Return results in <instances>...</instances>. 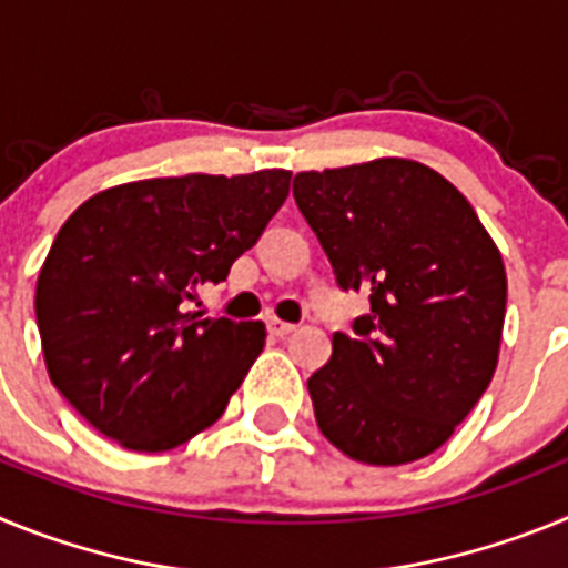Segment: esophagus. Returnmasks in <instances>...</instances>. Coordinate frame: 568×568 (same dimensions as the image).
I'll return each mask as SVG.
<instances>
[{
  "mask_svg": "<svg viewBox=\"0 0 568 568\" xmlns=\"http://www.w3.org/2000/svg\"><path fill=\"white\" fill-rule=\"evenodd\" d=\"M267 329L273 335H278V338H284V335L295 333V324H290V321H281V318H267Z\"/></svg>",
  "mask_w": 568,
  "mask_h": 568,
  "instance_id": "esophagus-1",
  "label": "esophagus"
}]
</instances>
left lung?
Returning <instances> with one entry per match:
<instances>
[{
	"label": "left lung",
	"mask_w": 568,
	"mask_h": 568,
	"mask_svg": "<svg viewBox=\"0 0 568 568\" xmlns=\"http://www.w3.org/2000/svg\"><path fill=\"white\" fill-rule=\"evenodd\" d=\"M295 204L338 287L369 295L307 381L324 438L361 464L435 453L498 366L506 270L455 184L409 159L298 173Z\"/></svg>",
	"instance_id": "left-lung-1"
}]
</instances>
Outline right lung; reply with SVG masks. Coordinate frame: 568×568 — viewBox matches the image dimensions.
<instances>
[{
    "mask_svg": "<svg viewBox=\"0 0 568 568\" xmlns=\"http://www.w3.org/2000/svg\"><path fill=\"white\" fill-rule=\"evenodd\" d=\"M290 175L130 182L62 224L37 281L42 353L53 386L104 438L168 453L222 418L267 333L184 304L261 239Z\"/></svg>",
    "mask_w": 568,
    "mask_h": 568,
    "instance_id": "right-lung-1",
    "label": "right lung"
}]
</instances>
